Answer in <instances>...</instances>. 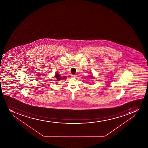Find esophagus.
I'll return each instance as SVG.
<instances>
[{
	"instance_id": "esophagus-1",
	"label": "esophagus",
	"mask_w": 148,
	"mask_h": 148,
	"mask_svg": "<svg viewBox=\"0 0 148 148\" xmlns=\"http://www.w3.org/2000/svg\"><path fill=\"white\" fill-rule=\"evenodd\" d=\"M76 75H72L71 77H73V78H75L76 77Z\"/></svg>"
}]
</instances>
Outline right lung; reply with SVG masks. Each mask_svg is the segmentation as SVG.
<instances>
[{"label": "right lung", "instance_id": "right-lung-1", "mask_svg": "<svg viewBox=\"0 0 148 148\" xmlns=\"http://www.w3.org/2000/svg\"><path fill=\"white\" fill-rule=\"evenodd\" d=\"M55 77H56V78H55L56 79L57 81H61V80H62V79H65V78H66V77L62 78L61 77V76L59 75V74L58 73H57L56 74V75H55Z\"/></svg>", "mask_w": 148, "mask_h": 148}]
</instances>
